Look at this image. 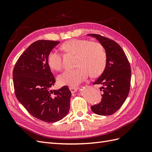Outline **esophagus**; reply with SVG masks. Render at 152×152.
<instances>
[{
  "label": "esophagus",
  "instance_id": "obj_1",
  "mask_svg": "<svg viewBox=\"0 0 152 152\" xmlns=\"http://www.w3.org/2000/svg\"><path fill=\"white\" fill-rule=\"evenodd\" d=\"M69 89L70 90L72 93H74L77 90V87L76 86H70L69 87Z\"/></svg>",
  "mask_w": 152,
  "mask_h": 152
}]
</instances>
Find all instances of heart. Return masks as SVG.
<instances>
[{"mask_svg": "<svg viewBox=\"0 0 152 152\" xmlns=\"http://www.w3.org/2000/svg\"><path fill=\"white\" fill-rule=\"evenodd\" d=\"M61 49L67 53L75 55V63L78 67L64 71L58 76V83L75 86L88 77L98 76L104 71L107 63V54L103 45L99 42L86 39H74L61 45ZM48 65L54 71H59L63 66L62 56L56 50H51L48 56Z\"/></svg>", "mask_w": 152, "mask_h": 152, "instance_id": "heart-1", "label": "heart"}]
</instances>
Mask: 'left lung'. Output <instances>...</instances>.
Masks as SVG:
<instances>
[{
	"instance_id": "left-lung-1",
	"label": "left lung",
	"mask_w": 152,
	"mask_h": 152,
	"mask_svg": "<svg viewBox=\"0 0 152 152\" xmlns=\"http://www.w3.org/2000/svg\"><path fill=\"white\" fill-rule=\"evenodd\" d=\"M96 38L106 50L104 70L93 84L102 85V99L91 106L94 113L110 115L120 109L130 91L131 70L129 62L122 48L114 40L99 34H88Z\"/></svg>"
}]
</instances>
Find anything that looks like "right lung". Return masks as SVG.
Segmentation results:
<instances>
[{
	"label": "right lung",
	"mask_w": 152,
	"mask_h": 152,
	"mask_svg": "<svg viewBox=\"0 0 152 152\" xmlns=\"http://www.w3.org/2000/svg\"><path fill=\"white\" fill-rule=\"evenodd\" d=\"M59 43L54 40L35 41L22 53L12 72L18 100L32 116L49 123L60 121L70 107L72 93L66 86L50 90L56 80L47 59Z\"/></svg>",
	"instance_id": "right-lung-1"
}]
</instances>
